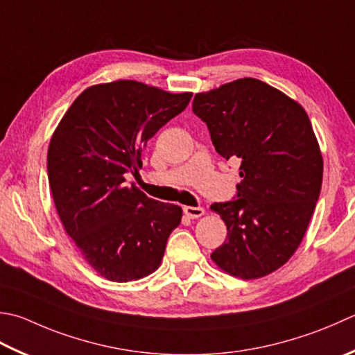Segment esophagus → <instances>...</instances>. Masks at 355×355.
Masks as SVG:
<instances>
[{"mask_svg":"<svg viewBox=\"0 0 355 355\" xmlns=\"http://www.w3.org/2000/svg\"><path fill=\"white\" fill-rule=\"evenodd\" d=\"M183 211L189 218H198L205 214V209L201 206H184Z\"/></svg>","mask_w":355,"mask_h":355,"instance_id":"obj_1","label":"esophagus"}]
</instances>
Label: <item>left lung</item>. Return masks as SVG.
I'll return each instance as SVG.
<instances>
[{
	"mask_svg": "<svg viewBox=\"0 0 355 355\" xmlns=\"http://www.w3.org/2000/svg\"><path fill=\"white\" fill-rule=\"evenodd\" d=\"M192 110L215 150L240 162L237 196L211 206L227 227L211 259L245 280L274 272L302 243L322 189L323 158L308 114L255 78L197 94Z\"/></svg>",
	"mask_w": 355,
	"mask_h": 355,
	"instance_id": "left-lung-1",
	"label": "left lung"
}]
</instances>
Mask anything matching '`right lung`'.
I'll return each mask as SVG.
<instances>
[{"mask_svg": "<svg viewBox=\"0 0 355 355\" xmlns=\"http://www.w3.org/2000/svg\"><path fill=\"white\" fill-rule=\"evenodd\" d=\"M134 80L87 87L61 118L47 150V175L66 232L110 282L143 279L159 266L182 207L124 184L144 146L191 101Z\"/></svg>", "mask_w": 355, "mask_h": 355, "instance_id": "right-lung-1", "label": "right lung"}]
</instances>
